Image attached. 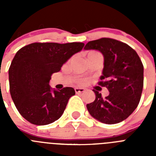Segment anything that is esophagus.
<instances>
[{
	"label": "esophagus",
	"mask_w": 156,
	"mask_h": 156,
	"mask_svg": "<svg viewBox=\"0 0 156 156\" xmlns=\"http://www.w3.org/2000/svg\"><path fill=\"white\" fill-rule=\"evenodd\" d=\"M75 91L76 94H80V93H83V92H84L85 89L83 87H76Z\"/></svg>",
	"instance_id": "34e87169"
}]
</instances>
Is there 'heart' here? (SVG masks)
Wrapping results in <instances>:
<instances>
[{
	"label": "heart",
	"mask_w": 156,
	"mask_h": 156,
	"mask_svg": "<svg viewBox=\"0 0 156 156\" xmlns=\"http://www.w3.org/2000/svg\"><path fill=\"white\" fill-rule=\"evenodd\" d=\"M94 53H96V52H94V51H90V52H89V53L87 54V55H91V54H94ZM81 82H83V80H81Z\"/></svg>",
	"instance_id": "b5f03b06"
}]
</instances>
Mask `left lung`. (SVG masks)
I'll return each mask as SVG.
<instances>
[{
	"instance_id": "8db88e82",
	"label": "left lung",
	"mask_w": 156,
	"mask_h": 156,
	"mask_svg": "<svg viewBox=\"0 0 156 156\" xmlns=\"http://www.w3.org/2000/svg\"><path fill=\"white\" fill-rule=\"evenodd\" d=\"M84 50H96L104 57V68L99 85L108 88L103 98L93 90L95 100L87 105L93 118L105 124L126 119L136 109L144 85V67L137 52L129 45L111 38L88 42Z\"/></svg>"
}]
</instances>
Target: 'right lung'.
I'll return each mask as SVG.
<instances>
[{
  "label": "right lung",
  "mask_w": 156,
  "mask_h": 156,
  "mask_svg": "<svg viewBox=\"0 0 156 156\" xmlns=\"http://www.w3.org/2000/svg\"><path fill=\"white\" fill-rule=\"evenodd\" d=\"M83 46V43L77 42L34 43L18 51L8 70L9 87L14 104L23 118L42 126L62 116L75 90L52 89L51 76L60 71Z\"/></svg>",
  "instance_id": "1"
}]
</instances>
